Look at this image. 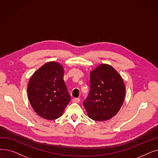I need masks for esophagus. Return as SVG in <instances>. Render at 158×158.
<instances>
[{
  "instance_id": "34e87169",
  "label": "esophagus",
  "mask_w": 158,
  "mask_h": 158,
  "mask_svg": "<svg viewBox=\"0 0 158 158\" xmlns=\"http://www.w3.org/2000/svg\"><path fill=\"white\" fill-rule=\"evenodd\" d=\"M80 101V99L79 98H73L72 99V102H79Z\"/></svg>"
}]
</instances>
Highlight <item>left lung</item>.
I'll use <instances>...</instances> for the list:
<instances>
[{
	"label": "left lung",
	"mask_w": 158,
	"mask_h": 158,
	"mask_svg": "<svg viewBox=\"0 0 158 158\" xmlns=\"http://www.w3.org/2000/svg\"><path fill=\"white\" fill-rule=\"evenodd\" d=\"M90 89L83 105L90 119L103 121L113 118L124 101L125 86L110 65L102 64L90 72Z\"/></svg>",
	"instance_id": "8db88e82"
}]
</instances>
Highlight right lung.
Instances as JSON below:
<instances>
[{"instance_id":"right-lung-1","label":"right lung","mask_w":158,"mask_h":158,"mask_svg":"<svg viewBox=\"0 0 158 158\" xmlns=\"http://www.w3.org/2000/svg\"><path fill=\"white\" fill-rule=\"evenodd\" d=\"M63 77V67L56 62L46 63L31 77L27 92L33 109L41 118H60L70 102Z\"/></svg>"}]
</instances>
